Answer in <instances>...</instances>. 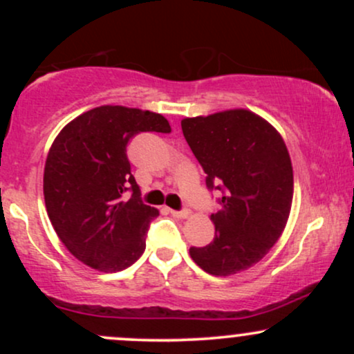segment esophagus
<instances>
[{
    "mask_svg": "<svg viewBox=\"0 0 354 354\" xmlns=\"http://www.w3.org/2000/svg\"><path fill=\"white\" fill-rule=\"evenodd\" d=\"M169 213H171L174 218H181V219H185V218H188V216H189V211H188V209H183V211L169 209Z\"/></svg>",
    "mask_w": 354,
    "mask_h": 354,
    "instance_id": "obj_1",
    "label": "esophagus"
}]
</instances>
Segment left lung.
<instances>
[{
    "instance_id": "8db88e82",
    "label": "left lung",
    "mask_w": 354,
    "mask_h": 354,
    "mask_svg": "<svg viewBox=\"0 0 354 354\" xmlns=\"http://www.w3.org/2000/svg\"><path fill=\"white\" fill-rule=\"evenodd\" d=\"M206 185L223 191L214 239L189 248L201 270L230 276L261 261L283 234L293 203V166L283 136L245 108L181 120Z\"/></svg>"
}]
</instances>
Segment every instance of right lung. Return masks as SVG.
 <instances>
[{
	"instance_id": "right-lung-1",
	"label": "right lung",
	"mask_w": 354,
	"mask_h": 354,
	"mask_svg": "<svg viewBox=\"0 0 354 354\" xmlns=\"http://www.w3.org/2000/svg\"><path fill=\"white\" fill-rule=\"evenodd\" d=\"M141 131L171 133V126L160 113L103 104L64 126L46 156L43 193L53 228L76 259L103 273L143 254L148 223L160 214L141 203L126 156Z\"/></svg>"
}]
</instances>
